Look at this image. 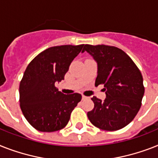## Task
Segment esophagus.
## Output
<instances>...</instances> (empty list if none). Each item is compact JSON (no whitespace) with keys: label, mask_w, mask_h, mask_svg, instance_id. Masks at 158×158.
<instances>
[{"label":"esophagus","mask_w":158,"mask_h":158,"mask_svg":"<svg viewBox=\"0 0 158 158\" xmlns=\"http://www.w3.org/2000/svg\"><path fill=\"white\" fill-rule=\"evenodd\" d=\"M82 99L83 100H88V97H85V96H82Z\"/></svg>","instance_id":"34e87169"}]
</instances>
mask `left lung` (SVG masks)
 <instances>
[{
	"label": "left lung",
	"mask_w": 158,
	"mask_h": 158,
	"mask_svg": "<svg viewBox=\"0 0 158 158\" xmlns=\"http://www.w3.org/2000/svg\"><path fill=\"white\" fill-rule=\"evenodd\" d=\"M97 63L95 85L104 84V101L92 98L94 108L88 112L89 121L105 131H117L132 121L141 106L144 93L141 73L125 52L114 46L85 44Z\"/></svg>",
	"instance_id": "8db88e82"
}]
</instances>
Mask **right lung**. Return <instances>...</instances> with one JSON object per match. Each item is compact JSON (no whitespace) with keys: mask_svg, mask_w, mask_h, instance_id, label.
<instances>
[{"mask_svg":"<svg viewBox=\"0 0 158 158\" xmlns=\"http://www.w3.org/2000/svg\"><path fill=\"white\" fill-rule=\"evenodd\" d=\"M83 44L51 47L31 61L19 85V102L27 122L36 130L52 132L65 127L81 101L79 93L65 95L55 83L63 80Z\"/></svg>","mask_w":158,"mask_h":158,"instance_id":"right-lung-1","label":"right lung"}]
</instances>
